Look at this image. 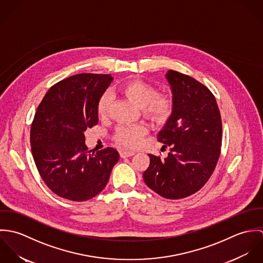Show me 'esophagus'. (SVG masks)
Returning <instances> with one entry per match:
<instances>
[{
    "label": "esophagus",
    "instance_id": "obj_1",
    "mask_svg": "<svg viewBox=\"0 0 263 263\" xmlns=\"http://www.w3.org/2000/svg\"><path fill=\"white\" fill-rule=\"evenodd\" d=\"M136 153L133 152V151H121L120 152V157L121 158H127V157H130V156H134Z\"/></svg>",
    "mask_w": 263,
    "mask_h": 263
}]
</instances>
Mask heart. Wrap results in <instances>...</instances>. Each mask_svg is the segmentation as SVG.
Returning a JSON list of instances; mask_svg holds the SVG:
<instances>
[{
    "label": "heart",
    "instance_id": "obj_1",
    "mask_svg": "<svg viewBox=\"0 0 263 263\" xmlns=\"http://www.w3.org/2000/svg\"><path fill=\"white\" fill-rule=\"evenodd\" d=\"M118 90L132 103L140 107L143 115L153 122H163L172 113L174 106L172 96L167 93H157L154 86L144 81H128ZM112 99L109 93L102 94L98 99L96 110L100 118H106L109 115ZM147 132L148 128L144 124L120 125L116 130L115 141L124 148L133 149L141 144Z\"/></svg>",
    "mask_w": 263,
    "mask_h": 263
}]
</instances>
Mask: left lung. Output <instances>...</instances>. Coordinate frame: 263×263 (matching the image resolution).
I'll return each instance as SVG.
<instances>
[{"instance_id":"left-lung-1","label":"left lung","mask_w":263,"mask_h":263,"mask_svg":"<svg viewBox=\"0 0 263 263\" xmlns=\"http://www.w3.org/2000/svg\"><path fill=\"white\" fill-rule=\"evenodd\" d=\"M174 102L173 110L158 135L164 159L149 154L144 180L159 195L184 198L197 192L212 176L222 146V119L213 93L187 75L166 74Z\"/></svg>"}]
</instances>
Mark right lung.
Masks as SVG:
<instances>
[{"mask_svg":"<svg viewBox=\"0 0 263 263\" xmlns=\"http://www.w3.org/2000/svg\"><path fill=\"white\" fill-rule=\"evenodd\" d=\"M112 80L101 74L69 77L50 87L38 105L30 129L32 156L44 183L63 198L96 196L119 160L113 148L88 151L84 136L98 123L97 101Z\"/></svg>","mask_w":263,"mask_h":263,"instance_id":"1","label":"right lung"}]
</instances>
